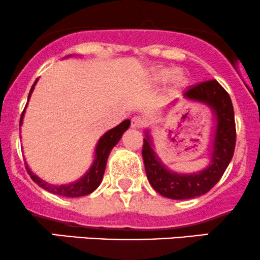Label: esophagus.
<instances>
[{"mask_svg": "<svg viewBox=\"0 0 260 260\" xmlns=\"http://www.w3.org/2000/svg\"><path fill=\"white\" fill-rule=\"evenodd\" d=\"M131 124H132L133 128H142L144 124H146V121H144V118H142V117L136 116L132 118Z\"/></svg>", "mask_w": 260, "mask_h": 260, "instance_id": "esophagus-1", "label": "esophagus"}]
</instances>
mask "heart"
<instances>
[{
	"mask_svg": "<svg viewBox=\"0 0 260 260\" xmlns=\"http://www.w3.org/2000/svg\"><path fill=\"white\" fill-rule=\"evenodd\" d=\"M154 80L159 83L171 80L173 83L182 84L185 82V75L182 70H174V68H163L154 73Z\"/></svg>",
	"mask_w": 260,
	"mask_h": 260,
	"instance_id": "b5f03b06",
	"label": "heart"
}]
</instances>
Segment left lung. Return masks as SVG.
<instances>
[{"mask_svg": "<svg viewBox=\"0 0 260 260\" xmlns=\"http://www.w3.org/2000/svg\"><path fill=\"white\" fill-rule=\"evenodd\" d=\"M183 97L208 105L214 111L217 129L210 165L199 173L193 174H178L168 171L153 151L151 138L147 132L142 148L147 178L160 196L171 199H190L209 192L222 178L236 148L237 133L233 105L229 94L217 81L196 84L188 88Z\"/></svg>", "mask_w": 260, "mask_h": 260, "instance_id": "8db88e82", "label": "left lung"}]
</instances>
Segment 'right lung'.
<instances>
[{
    "label": "right lung",
    "instance_id": "obj_1",
    "mask_svg": "<svg viewBox=\"0 0 260 260\" xmlns=\"http://www.w3.org/2000/svg\"><path fill=\"white\" fill-rule=\"evenodd\" d=\"M36 83H37V80L34 83V86H32L31 91H29L28 100L29 97H31V93L32 91H34L35 84ZM23 114H24V109L21 114L20 125L22 124ZM129 124H131L129 119H125V121H123L121 123V124H118L117 127L109 129L107 133H105V135L101 137V139L97 143V147H95V155H94L93 165H92L91 168H89V171L87 172V173L84 174L80 180H77V182L71 183V184H67V185H51L48 184V183L43 182L42 179L38 178L37 176H35V174L29 171L28 166L24 163V165H26L27 172H28V174L31 176V178L35 183H37L41 188L46 189L47 192L53 193V194L72 197V198H75V197H82V196L89 194V193L93 192L94 189H97V187L101 184V182H102L109 153H111L112 148L118 143V141L121 139L122 135L128 129Z\"/></svg>",
    "mask_w": 260,
    "mask_h": 260
}]
</instances>
